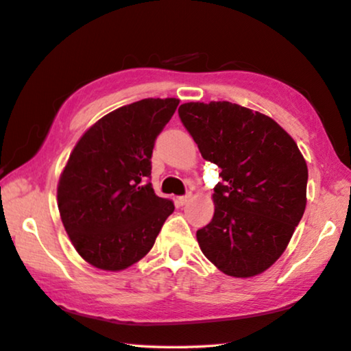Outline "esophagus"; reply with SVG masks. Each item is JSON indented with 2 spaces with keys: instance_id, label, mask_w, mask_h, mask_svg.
Wrapping results in <instances>:
<instances>
[{
  "instance_id": "34e87169",
  "label": "esophagus",
  "mask_w": 351,
  "mask_h": 351,
  "mask_svg": "<svg viewBox=\"0 0 351 351\" xmlns=\"http://www.w3.org/2000/svg\"><path fill=\"white\" fill-rule=\"evenodd\" d=\"M189 199H191V193H186L185 195H180V197H177V204L185 205Z\"/></svg>"
}]
</instances>
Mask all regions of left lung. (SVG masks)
<instances>
[{
  "instance_id": "obj_1",
  "label": "left lung",
  "mask_w": 351,
  "mask_h": 351,
  "mask_svg": "<svg viewBox=\"0 0 351 351\" xmlns=\"http://www.w3.org/2000/svg\"><path fill=\"white\" fill-rule=\"evenodd\" d=\"M183 126L216 163L214 216L197 231L202 253L232 278H253L284 253L306 205L308 168L271 117L230 101L183 103Z\"/></svg>"
}]
</instances>
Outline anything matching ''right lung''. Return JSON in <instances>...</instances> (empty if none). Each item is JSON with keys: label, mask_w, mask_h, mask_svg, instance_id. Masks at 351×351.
I'll list each match as a JSON object with an SVG mask.
<instances>
[{"label": "right lung", "mask_w": 351, "mask_h": 351, "mask_svg": "<svg viewBox=\"0 0 351 351\" xmlns=\"http://www.w3.org/2000/svg\"><path fill=\"white\" fill-rule=\"evenodd\" d=\"M179 98H145L101 117L61 172L57 202L73 248L92 267L121 271L145 257L174 204L147 179L157 135Z\"/></svg>", "instance_id": "obj_1"}]
</instances>
